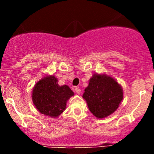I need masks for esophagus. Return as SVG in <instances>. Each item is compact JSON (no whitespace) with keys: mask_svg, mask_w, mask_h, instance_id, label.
<instances>
[{"mask_svg":"<svg viewBox=\"0 0 154 154\" xmlns=\"http://www.w3.org/2000/svg\"><path fill=\"white\" fill-rule=\"evenodd\" d=\"M75 92L77 93V94L79 95V94H80V93H81V90L79 89V88H75Z\"/></svg>","mask_w":154,"mask_h":154,"instance_id":"34e87169","label":"esophagus"}]
</instances>
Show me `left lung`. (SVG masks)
Wrapping results in <instances>:
<instances>
[{"instance_id":"8db88e82","label":"left lung","mask_w":154,"mask_h":154,"mask_svg":"<svg viewBox=\"0 0 154 154\" xmlns=\"http://www.w3.org/2000/svg\"><path fill=\"white\" fill-rule=\"evenodd\" d=\"M82 97L92 114L98 119H102L117 109L123 99V91L121 85L112 77L95 74L89 80Z\"/></svg>"}]
</instances>
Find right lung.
Segmentation results:
<instances>
[{
  "mask_svg": "<svg viewBox=\"0 0 154 154\" xmlns=\"http://www.w3.org/2000/svg\"><path fill=\"white\" fill-rule=\"evenodd\" d=\"M74 95L67 85L60 86L54 76H47L39 80L32 93V101L41 114L57 117L66 109L67 100Z\"/></svg>",
  "mask_w": 154,
  "mask_h": 154,
  "instance_id": "add662e5",
  "label": "right lung"
}]
</instances>
